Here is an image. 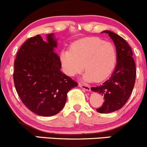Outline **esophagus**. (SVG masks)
I'll use <instances>...</instances> for the list:
<instances>
[{
	"label": "esophagus",
	"mask_w": 147,
	"mask_h": 147,
	"mask_svg": "<svg viewBox=\"0 0 147 147\" xmlns=\"http://www.w3.org/2000/svg\"><path fill=\"white\" fill-rule=\"evenodd\" d=\"M78 85H79L80 87H81V88H82V89H84V90H85L86 91H88V92L90 91V86L84 85V84H81V83H79V84H78Z\"/></svg>",
	"instance_id": "34e87169"
}]
</instances>
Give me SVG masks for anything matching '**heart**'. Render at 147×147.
<instances>
[{
    "label": "heart",
    "mask_w": 147,
    "mask_h": 147,
    "mask_svg": "<svg viewBox=\"0 0 147 147\" xmlns=\"http://www.w3.org/2000/svg\"><path fill=\"white\" fill-rule=\"evenodd\" d=\"M117 50L114 45L96 37L74 42L70 50L60 54V62L65 75L75 77L84 68L85 82H100L111 74L116 64ZM84 67H83V65Z\"/></svg>",
    "instance_id": "1"
}]
</instances>
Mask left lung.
Listing matches in <instances>:
<instances>
[{
  "instance_id": "obj_1",
  "label": "left lung",
  "mask_w": 147,
  "mask_h": 147,
  "mask_svg": "<svg viewBox=\"0 0 147 147\" xmlns=\"http://www.w3.org/2000/svg\"><path fill=\"white\" fill-rule=\"evenodd\" d=\"M113 40L117 50V65L110 78L103 84L91 87L92 91L102 94L105 102L97 109L100 113L119 110L129 98L136 79V66L131 47L117 34L105 30Z\"/></svg>"
}]
</instances>
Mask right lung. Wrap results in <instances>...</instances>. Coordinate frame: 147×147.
<instances>
[{
  "mask_svg": "<svg viewBox=\"0 0 147 147\" xmlns=\"http://www.w3.org/2000/svg\"><path fill=\"white\" fill-rule=\"evenodd\" d=\"M46 38L47 41H44L37 35L23 44L15 60L13 80L16 91L28 109L40 116L50 117L64 107L67 94L78 82L60 70L54 33Z\"/></svg>",
  "mask_w": 147,
  "mask_h": 147,
  "instance_id": "obj_1",
  "label": "right lung"
}]
</instances>
